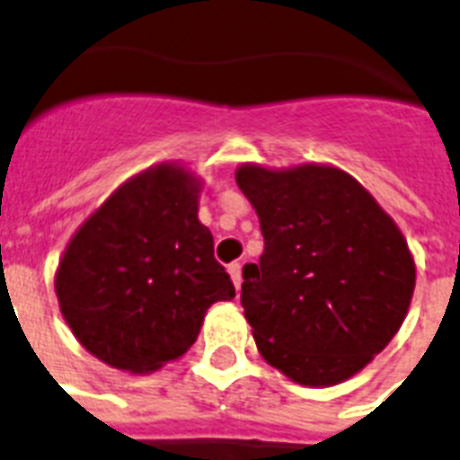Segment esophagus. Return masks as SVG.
<instances>
[{
	"label": "esophagus",
	"instance_id": "34e87169",
	"mask_svg": "<svg viewBox=\"0 0 460 460\" xmlns=\"http://www.w3.org/2000/svg\"><path fill=\"white\" fill-rule=\"evenodd\" d=\"M227 273H230V278H233L234 289H240L242 288V266L240 263H230V266H227Z\"/></svg>",
	"mask_w": 460,
	"mask_h": 460
}]
</instances>
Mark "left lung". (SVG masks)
Wrapping results in <instances>:
<instances>
[{
    "label": "left lung",
    "mask_w": 460,
    "mask_h": 460,
    "mask_svg": "<svg viewBox=\"0 0 460 460\" xmlns=\"http://www.w3.org/2000/svg\"><path fill=\"white\" fill-rule=\"evenodd\" d=\"M234 180L266 244L242 270V306L261 356L306 387L356 376L409 314L416 263L402 230L334 166L244 164Z\"/></svg>",
    "instance_id": "left-lung-1"
}]
</instances>
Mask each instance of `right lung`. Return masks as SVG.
<instances>
[{"label":"right lung","mask_w":460,"mask_h":460,"mask_svg":"<svg viewBox=\"0 0 460 460\" xmlns=\"http://www.w3.org/2000/svg\"><path fill=\"white\" fill-rule=\"evenodd\" d=\"M199 178L178 164L146 168L73 234L58 261V306L92 356L152 373L192 347L204 315L234 288L197 218Z\"/></svg>","instance_id":"obj_1"}]
</instances>
